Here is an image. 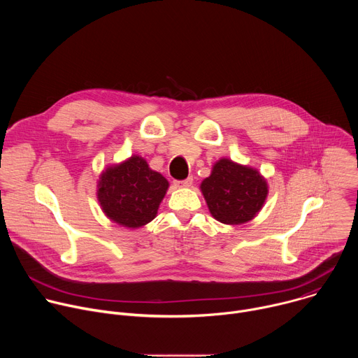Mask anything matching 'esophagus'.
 <instances>
[{"label": "esophagus", "mask_w": 358, "mask_h": 358, "mask_svg": "<svg viewBox=\"0 0 358 358\" xmlns=\"http://www.w3.org/2000/svg\"><path fill=\"white\" fill-rule=\"evenodd\" d=\"M191 184H192V177H188L182 181H174V185L178 188H187V187H191Z\"/></svg>", "instance_id": "esophagus-1"}]
</instances>
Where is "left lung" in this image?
<instances>
[{"instance_id":"1","label":"left lung","mask_w":358,"mask_h":358,"mask_svg":"<svg viewBox=\"0 0 358 358\" xmlns=\"http://www.w3.org/2000/svg\"><path fill=\"white\" fill-rule=\"evenodd\" d=\"M199 189L211 215L225 225H242L252 221L268 198L266 178L253 167L220 159L203 178Z\"/></svg>"}]
</instances>
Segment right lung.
<instances>
[{
	"instance_id": "1",
	"label": "right lung",
	"mask_w": 358,
	"mask_h": 358,
	"mask_svg": "<svg viewBox=\"0 0 358 358\" xmlns=\"http://www.w3.org/2000/svg\"><path fill=\"white\" fill-rule=\"evenodd\" d=\"M169 181L151 170L137 155L110 164L97 180V201L103 214L115 224L137 229L157 217Z\"/></svg>"
}]
</instances>
